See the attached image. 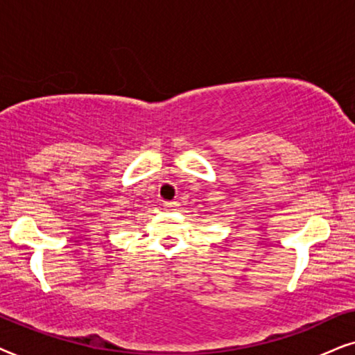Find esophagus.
Wrapping results in <instances>:
<instances>
[{"label":"esophagus","mask_w":355,"mask_h":355,"mask_svg":"<svg viewBox=\"0 0 355 355\" xmlns=\"http://www.w3.org/2000/svg\"><path fill=\"white\" fill-rule=\"evenodd\" d=\"M177 206H178L177 201H165L164 202V207H167V209H175Z\"/></svg>","instance_id":"obj_1"}]
</instances>
